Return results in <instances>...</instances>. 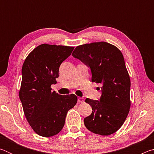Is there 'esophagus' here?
I'll return each mask as SVG.
<instances>
[{
  "mask_svg": "<svg viewBox=\"0 0 154 154\" xmlns=\"http://www.w3.org/2000/svg\"><path fill=\"white\" fill-rule=\"evenodd\" d=\"M78 103H83L84 102V100H83V98H81V97H79L78 98Z\"/></svg>",
  "mask_w": 154,
  "mask_h": 154,
  "instance_id": "1",
  "label": "esophagus"
}]
</instances>
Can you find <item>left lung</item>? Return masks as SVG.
Wrapping results in <instances>:
<instances>
[{"instance_id":"obj_1","label":"left lung","mask_w":154,"mask_h":154,"mask_svg":"<svg viewBox=\"0 0 154 154\" xmlns=\"http://www.w3.org/2000/svg\"><path fill=\"white\" fill-rule=\"evenodd\" d=\"M72 56L90 67L92 82L103 85L100 100L85 99L92 108L90 116L84 118L85 127L103 136L115 133L126 120L131 105L130 79L122 53L101 41L77 46Z\"/></svg>"}]
</instances>
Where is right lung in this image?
Listing matches in <instances>:
<instances>
[{"mask_svg":"<svg viewBox=\"0 0 154 154\" xmlns=\"http://www.w3.org/2000/svg\"><path fill=\"white\" fill-rule=\"evenodd\" d=\"M73 49L41 44L28 54L23 64L20 99L28 124L41 137L59 133L64 126L67 112L77 102L73 94L59 95L51 88L59 77L60 66Z\"/></svg>","mask_w":154,"mask_h":154,"instance_id":"right-lung-1","label":"right lung"}]
</instances>
